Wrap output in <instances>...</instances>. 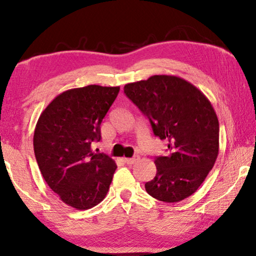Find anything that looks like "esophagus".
<instances>
[{
    "mask_svg": "<svg viewBox=\"0 0 256 256\" xmlns=\"http://www.w3.org/2000/svg\"><path fill=\"white\" fill-rule=\"evenodd\" d=\"M138 160V156H134L132 158H124V162L127 164H134Z\"/></svg>",
    "mask_w": 256,
    "mask_h": 256,
    "instance_id": "esophagus-1",
    "label": "esophagus"
}]
</instances>
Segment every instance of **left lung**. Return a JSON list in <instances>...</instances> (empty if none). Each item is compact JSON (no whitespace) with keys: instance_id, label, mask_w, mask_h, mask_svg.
I'll return each instance as SVG.
<instances>
[{"instance_id":"left-lung-1","label":"left lung","mask_w":256,"mask_h":256,"mask_svg":"<svg viewBox=\"0 0 256 256\" xmlns=\"http://www.w3.org/2000/svg\"><path fill=\"white\" fill-rule=\"evenodd\" d=\"M124 94L168 141V155L155 158L156 176L146 190L157 200L177 202L194 194L219 152V121L211 102L186 80L152 76L124 86Z\"/></svg>"}]
</instances>
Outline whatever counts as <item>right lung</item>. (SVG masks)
Wrapping results in <instances>:
<instances>
[{
    "instance_id": "1",
    "label": "right lung",
    "mask_w": 256,
    "mask_h": 256,
    "mask_svg": "<svg viewBox=\"0 0 256 256\" xmlns=\"http://www.w3.org/2000/svg\"><path fill=\"white\" fill-rule=\"evenodd\" d=\"M120 87L88 85L65 90L40 114L34 150L43 178L65 204L88 210L106 197L116 164L96 154L100 126Z\"/></svg>"
}]
</instances>
